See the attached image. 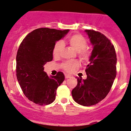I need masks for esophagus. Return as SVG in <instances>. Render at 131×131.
<instances>
[{"mask_svg": "<svg viewBox=\"0 0 131 131\" xmlns=\"http://www.w3.org/2000/svg\"><path fill=\"white\" fill-rule=\"evenodd\" d=\"M71 77H72L71 75L67 74H65V78H66V79H68V78H71Z\"/></svg>", "mask_w": 131, "mask_h": 131, "instance_id": "34e87169", "label": "esophagus"}]
</instances>
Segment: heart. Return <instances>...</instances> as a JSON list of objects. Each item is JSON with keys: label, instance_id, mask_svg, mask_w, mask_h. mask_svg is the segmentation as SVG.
Segmentation results:
<instances>
[{"label": "heart", "instance_id": "obj_1", "mask_svg": "<svg viewBox=\"0 0 131 131\" xmlns=\"http://www.w3.org/2000/svg\"><path fill=\"white\" fill-rule=\"evenodd\" d=\"M69 44L74 50L78 52V56L83 60L88 59L91 55V51L86 47L88 45L87 40L82 36L79 34H74L70 36L68 38ZM63 48V43L61 41H58L55 43L53 49V55L57 58L60 55L61 51ZM78 62L75 61H68L64 63L63 68L64 70L68 73H71L76 66Z\"/></svg>", "mask_w": 131, "mask_h": 131}]
</instances>
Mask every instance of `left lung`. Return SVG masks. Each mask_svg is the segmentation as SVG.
I'll use <instances>...</instances> for the list:
<instances>
[{
  "mask_svg": "<svg viewBox=\"0 0 131 131\" xmlns=\"http://www.w3.org/2000/svg\"><path fill=\"white\" fill-rule=\"evenodd\" d=\"M93 46L86 79L78 78L71 92L76 103L88 106L104 99L112 88L116 75L117 58L114 46L105 35L94 30H85Z\"/></svg>",
  "mask_w": 131,
  "mask_h": 131,
  "instance_id": "1",
  "label": "left lung"
}]
</instances>
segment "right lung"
<instances>
[{"label":"right lung","instance_id":"1","mask_svg":"<svg viewBox=\"0 0 131 131\" xmlns=\"http://www.w3.org/2000/svg\"><path fill=\"white\" fill-rule=\"evenodd\" d=\"M69 31L39 28L29 33L21 43L16 58V77L30 101L47 105L55 100L57 88L64 80V74L58 72L49 77L43 66L53 60L55 43Z\"/></svg>","mask_w":131,"mask_h":131}]
</instances>
